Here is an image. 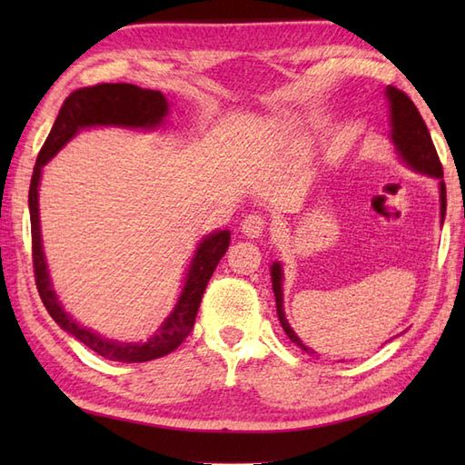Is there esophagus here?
Returning a JSON list of instances; mask_svg holds the SVG:
<instances>
[{
    "instance_id": "1",
    "label": "esophagus",
    "mask_w": 465,
    "mask_h": 465,
    "mask_svg": "<svg viewBox=\"0 0 465 465\" xmlns=\"http://www.w3.org/2000/svg\"><path fill=\"white\" fill-rule=\"evenodd\" d=\"M240 230L243 235H248V238H260L265 230V220L260 213H250L242 220Z\"/></svg>"
}]
</instances>
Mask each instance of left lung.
<instances>
[{
  "label": "left lung",
  "instance_id": "1",
  "mask_svg": "<svg viewBox=\"0 0 465 465\" xmlns=\"http://www.w3.org/2000/svg\"><path fill=\"white\" fill-rule=\"evenodd\" d=\"M385 97H388L390 102L391 142L396 145L400 157L411 167V170L426 173L430 177H436L440 182V210H441V223H443V217H446V183H443V170H441L436 147H433L431 135L428 132V125L421 120L418 107L413 105L410 97L401 90H398V87L393 85L385 87ZM282 282H283L282 265L275 262L272 265V288L275 293V308H278V318H280L282 328L285 333H288V338L295 345H300L305 353H315L312 348H308V345L302 343V340L290 328L288 320H285Z\"/></svg>",
  "mask_w": 465,
  "mask_h": 465
}]
</instances>
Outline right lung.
Masks as SVG:
<instances>
[{
  "label": "right lung",
  "mask_w": 465,
  "mask_h": 465,
  "mask_svg": "<svg viewBox=\"0 0 465 465\" xmlns=\"http://www.w3.org/2000/svg\"><path fill=\"white\" fill-rule=\"evenodd\" d=\"M170 112L165 95L155 90H142L132 84H97L92 87H82L65 97V102L59 110L55 124L49 132L35 160L32 183H29V217H32V255H34V273L35 285L42 298L45 310L55 320L59 328L72 333L75 340L85 343L87 348L100 353L102 358L124 363H142L163 358L172 353L187 335H190L197 310H200L202 295L205 285L210 282L215 265L227 252L230 245V232H215L205 235L202 243L197 245L190 270L185 273V283L177 300L170 318L160 325L147 341L140 343H122L102 338L100 333L84 328L75 323L74 318L59 303L57 295L49 280L45 255L42 248V227H39V207H37V187L42 180L44 165L72 140V137L95 125H120L134 127V130H152L157 127L163 117Z\"/></svg>",
  "instance_id": "add662e5"
}]
</instances>
